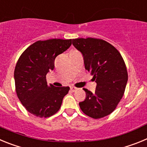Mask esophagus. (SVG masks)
Masks as SVG:
<instances>
[{
  "label": "esophagus",
  "instance_id": "34e87169",
  "mask_svg": "<svg viewBox=\"0 0 147 147\" xmlns=\"http://www.w3.org/2000/svg\"><path fill=\"white\" fill-rule=\"evenodd\" d=\"M76 90H77V88H75V87H71V90L72 92H74V91H76Z\"/></svg>",
  "mask_w": 147,
  "mask_h": 147
}]
</instances>
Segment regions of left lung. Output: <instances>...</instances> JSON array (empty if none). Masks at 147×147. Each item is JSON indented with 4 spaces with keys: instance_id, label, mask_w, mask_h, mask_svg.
I'll list each match as a JSON object with an SVG mask.
<instances>
[{
    "instance_id": "left-lung-1",
    "label": "left lung",
    "mask_w": 147,
    "mask_h": 147,
    "mask_svg": "<svg viewBox=\"0 0 147 147\" xmlns=\"http://www.w3.org/2000/svg\"><path fill=\"white\" fill-rule=\"evenodd\" d=\"M73 45L84 57L85 69L96 82L95 93L83 88L85 99L79 103L82 112L93 119H101L113 112L124 93L127 67L119 51L101 39H73Z\"/></svg>"
}]
</instances>
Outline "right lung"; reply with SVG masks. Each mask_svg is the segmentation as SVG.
Wrapping results in <instances>:
<instances>
[{"mask_svg": "<svg viewBox=\"0 0 147 147\" xmlns=\"http://www.w3.org/2000/svg\"><path fill=\"white\" fill-rule=\"evenodd\" d=\"M72 40H39L27 48L15 66L14 77L18 98L30 113L50 117L59 110L69 87L48 85L46 74L54 68V60L71 45Z\"/></svg>", "mask_w": 147, "mask_h": 147, "instance_id": "right-lung-1", "label": "right lung"}]
</instances>
